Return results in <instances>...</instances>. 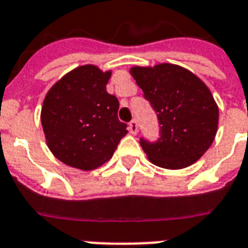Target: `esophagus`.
<instances>
[{
  "mask_svg": "<svg viewBox=\"0 0 248 248\" xmlns=\"http://www.w3.org/2000/svg\"><path fill=\"white\" fill-rule=\"evenodd\" d=\"M128 130H130V132H131L132 135H136V134H138V122H136L135 120H132L131 122H130V124H128Z\"/></svg>",
  "mask_w": 248,
  "mask_h": 248,
  "instance_id": "obj_1",
  "label": "esophagus"
}]
</instances>
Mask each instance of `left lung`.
Masks as SVG:
<instances>
[{
    "mask_svg": "<svg viewBox=\"0 0 248 248\" xmlns=\"http://www.w3.org/2000/svg\"><path fill=\"white\" fill-rule=\"evenodd\" d=\"M130 73L161 126L157 143L140 140L148 159L169 170L197 162L211 147L219 124V108L206 83L176 64L132 67Z\"/></svg>",
    "mask_w": 248,
    "mask_h": 248,
    "instance_id": "1",
    "label": "left lung"
}]
</instances>
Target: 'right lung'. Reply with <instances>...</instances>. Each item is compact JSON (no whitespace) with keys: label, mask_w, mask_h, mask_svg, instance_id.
Returning <instances> with one entry per match:
<instances>
[{"label":"right lung","mask_w":248,"mask_h":248,"mask_svg":"<svg viewBox=\"0 0 248 248\" xmlns=\"http://www.w3.org/2000/svg\"><path fill=\"white\" fill-rule=\"evenodd\" d=\"M112 71L93 64L75 68L48 90L41 124L48 149L67 166L91 171L112 158L127 124L117 117L120 103L107 93Z\"/></svg>","instance_id":"1"}]
</instances>
